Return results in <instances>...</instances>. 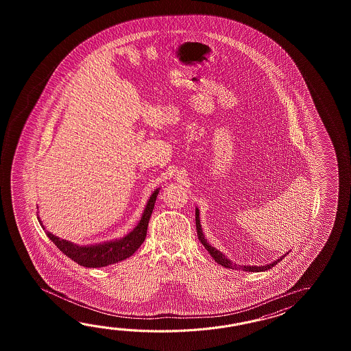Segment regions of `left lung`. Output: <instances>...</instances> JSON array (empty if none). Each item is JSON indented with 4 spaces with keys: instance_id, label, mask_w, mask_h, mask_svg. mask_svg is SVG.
Instances as JSON below:
<instances>
[{
    "instance_id": "left-lung-1",
    "label": "left lung",
    "mask_w": 351,
    "mask_h": 351,
    "mask_svg": "<svg viewBox=\"0 0 351 351\" xmlns=\"http://www.w3.org/2000/svg\"><path fill=\"white\" fill-rule=\"evenodd\" d=\"M201 221H199V210L198 208H195V227H197V234H198V239L201 241L202 245L204 246V248L208 251V254L213 257V260L218 263V265H221V266H223L226 269H242L243 271H251V272H261V271H267V269H271V267H274V266H276L277 262L282 261V258H284L285 256H281L278 260L276 261L272 262V263H269V265H266V266H237L236 263L233 265L223 254H221L217 248L215 247L210 246L208 242H207V239L204 237V234H203V232H202L201 223H199Z\"/></svg>"
}]
</instances>
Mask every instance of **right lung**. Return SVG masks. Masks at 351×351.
<instances>
[{
	"mask_svg": "<svg viewBox=\"0 0 351 351\" xmlns=\"http://www.w3.org/2000/svg\"><path fill=\"white\" fill-rule=\"evenodd\" d=\"M158 193H159V189H156L150 195L149 201L145 206L139 223L136 224V227L133 231L121 239L104 242V243L95 245V246H77L70 241L56 237L55 234L49 231H45L46 234L62 254H66L69 258H71L73 261L84 267L97 269V267H105L108 265L123 261L134 254L147 237L148 223H149V218L152 216L153 208H154V203L157 199ZM38 222L44 228L41 221H38Z\"/></svg>",
	"mask_w": 351,
	"mask_h": 351,
	"instance_id": "obj_1",
	"label": "right lung"
}]
</instances>
